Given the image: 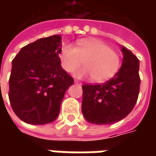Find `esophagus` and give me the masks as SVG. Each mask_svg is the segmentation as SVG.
Segmentation results:
<instances>
[{"label":"esophagus","mask_w":156,"mask_h":156,"mask_svg":"<svg viewBox=\"0 0 156 156\" xmlns=\"http://www.w3.org/2000/svg\"><path fill=\"white\" fill-rule=\"evenodd\" d=\"M74 83H75V84H78V85H82V83H79V82H78V81H74Z\"/></svg>","instance_id":"34e87169"}]
</instances>
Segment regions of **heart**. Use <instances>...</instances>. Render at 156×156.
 <instances>
[{
	"label": "heart",
	"instance_id": "1",
	"mask_svg": "<svg viewBox=\"0 0 156 156\" xmlns=\"http://www.w3.org/2000/svg\"><path fill=\"white\" fill-rule=\"evenodd\" d=\"M59 57L62 68L66 72H73L80 66L83 60L84 67L73 73L76 78L92 77L95 83H104L112 78L121 65L120 56L101 40L85 39L79 40L77 46L64 44Z\"/></svg>",
	"mask_w": 156,
	"mask_h": 156
}]
</instances>
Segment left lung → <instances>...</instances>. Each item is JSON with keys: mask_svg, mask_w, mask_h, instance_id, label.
Wrapping results in <instances>:
<instances>
[{"mask_svg": "<svg viewBox=\"0 0 156 156\" xmlns=\"http://www.w3.org/2000/svg\"><path fill=\"white\" fill-rule=\"evenodd\" d=\"M122 64L113 78L103 84L83 85L82 112L88 122L110 125L130 113L138 100L140 87L139 61L121 46Z\"/></svg>", "mask_w": 156, "mask_h": 156, "instance_id": "8db88e82", "label": "left lung"}]
</instances>
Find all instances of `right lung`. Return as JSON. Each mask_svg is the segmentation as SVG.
<instances>
[{
	"mask_svg": "<svg viewBox=\"0 0 156 156\" xmlns=\"http://www.w3.org/2000/svg\"><path fill=\"white\" fill-rule=\"evenodd\" d=\"M61 36L55 35L23 47L12 61L9 98L18 118L30 125L53 122L73 78L64 70L59 54Z\"/></svg>",
	"mask_w": 156,
	"mask_h": 156,
	"instance_id": "obj_1",
	"label": "right lung"
}]
</instances>
